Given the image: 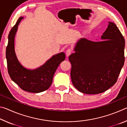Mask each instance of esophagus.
<instances>
[{
	"label": "esophagus",
	"mask_w": 127,
	"mask_h": 127,
	"mask_svg": "<svg viewBox=\"0 0 127 127\" xmlns=\"http://www.w3.org/2000/svg\"><path fill=\"white\" fill-rule=\"evenodd\" d=\"M72 53V50L71 49H68L66 50V55L67 57H68V56H69L70 54H71Z\"/></svg>",
	"instance_id": "obj_1"
}]
</instances>
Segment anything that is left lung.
<instances>
[{"instance_id": "left-lung-1", "label": "left lung", "mask_w": 127, "mask_h": 127, "mask_svg": "<svg viewBox=\"0 0 127 127\" xmlns=\"http://www.w3.org/2000/svg\"><path fill=\"white\" fill-rule=\"evenodd\" d=\"M101 40L81 38L69 57L73 85L82 93L104 92L117 82L124 63L125 40L117 25L109 22Z\"/></svg>"}]
</instances>
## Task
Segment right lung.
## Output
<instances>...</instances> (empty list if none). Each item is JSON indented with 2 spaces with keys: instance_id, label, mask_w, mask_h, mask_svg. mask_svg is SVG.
Instances as JSON below:
<instances>
[{
  "instance_id": "obj_1",
  "label": "right lung",
  "mask_w": 127,
  "mask_h": 127,
  "mask_svg": "<svg viewBox=\"0 0 127 127\" xmlns=\"http://www.w3.org/2000/svg\"><path fill=\"white\" fill-rule=\"evenodd\" d=\"M18 19L12 28L8 35V45L6 48V58L8 72L12 80L21 89L32 93H38L48 90L52 83L53 78L57 68L65 60L64 53L58 54L47 61L41 67L35 70H29L21 65L14 52V36L20 21Z\"/></svg>"
}]
</instances>
